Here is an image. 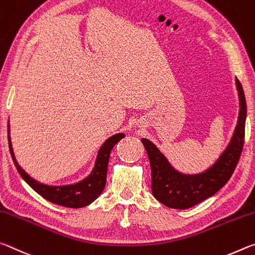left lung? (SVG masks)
I'll return each instance as SVG.
<instances>
[{"mask_svg": "<svg viewBox=\"0 0 255 255\" xmlns=\"http://www.w3.org/2000/svg\"><path fill=\"white\" fill-rule=\"evenodd\" d=\"M240 115L228 147L214 166L198 175H184L175 170L153 143L141 139L151 166V190L158 201L173 209H187L210 198L226 184L235 170L244 145L246 102L239 79Z\"/></svg>", "mask_w": 255, "mask_h": 255, "instance_id": "left-lung-1", "label": "left lung"}]
</instances>
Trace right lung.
I'll return each instance as SVG.
<instances>
[{"label":"right lung","instance_id":"obj_1","mask_svg":"<svg viewBox=\"0 0 255 255\" xmlns=\"http://www.w3.org/2000/svg\"><path fill=\"white\" fill-rule=\"evenodd\" d=\"M10 130L9 123H7V140H9V149L10 153L13 159L14 166L21 177L26 181L32 190H35L40 197L48 200L49 202L58 204V206L66 208H82L90 204L98 195L102 193L104 187L106 184L107 176V166L110 160V155L114 145L119 142L121 139L125 136L123 133H119L111 136L110 139L105 141V143L99 149L97 160H96L95 168L88 177L83 181L72 185H63V186H49L41 184V183L35 181L24 170L19 166L15 160L13 150L10 140Z\"/></svg>","mask_w":255,"mask_h":255}]
</instances>
